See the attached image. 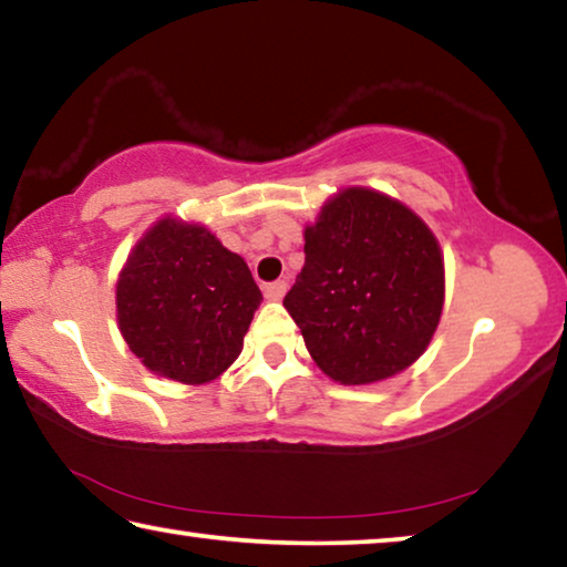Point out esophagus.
<instances>
[{"instance_id": "esophagus-1", "label": "esophagus", "mask_w": 567, "mask_h": 567, "mask_svg": "<svg viewBox=\"0 0 567 567\" xmlns=\"http://www.w3.org/2000/svg\"><path fill=\"white\" fill-rule=\"evenodd\" d=\"M287 292V282L285 280H275L265 285V297L267 300H282Z\"/></svg>"}]
</instances>
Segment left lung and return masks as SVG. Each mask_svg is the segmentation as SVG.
Wrapping results in <instances>:
<instances>
[{"instance_id":"8db88e82","label":"left lung","mask_w":567,"mask_h":567,"mask_svg":"<svg viewBox=\"0 0 567 567\" xmlns=\"http://www.w3.org/2000/svg\"><path fill=\"white\" fill-rule=\"evenodd\" d=\"M443 300L445 265L430 227L382 192L348 187L305 227V267L282 305L324 375L368 385L425 352Z\"/></svg>"}]
</instances>
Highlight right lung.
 <instances>
[{
  "instance_id": "1",
  "label": "right lung",
  "mask_w": 567,
  "mask_h": 567,
  "mask_svg": "<svg viewBox=\"0 0 567 567\" xmlns=\"http://www.w3.org/2000/svg\"><path fill=\"white\" fill-rule=\"evenodd\" d=\"M260 302L243 257L175 217L147 229L117 280L124 342L155 375L185 385L215 380L237 360Z\"/></svg>"
}]
</instances>
